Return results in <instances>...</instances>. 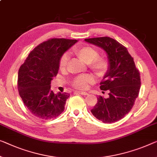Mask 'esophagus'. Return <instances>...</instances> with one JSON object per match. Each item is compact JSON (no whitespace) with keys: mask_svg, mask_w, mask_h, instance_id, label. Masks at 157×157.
Returning <instances> with one entry per match:
<instances>
[{"mask_svg":"<svg viewBox=\"0 0 157 157\" xmlns=\"http://www.w3.org/2000/svg\"><path fill=\"white\" fill-rule=\"evenodd\" d=\"M75 92L80 94H82V95H88L89 94L88 93L85 92H81V91H75Z\"/></svg>","mask_w":157,"mask_h":157,"instance_id":"1","label":"esophagus"}]
</instances>
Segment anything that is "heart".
<instances>
[{
  "instance_id": "1",
  "label": "heart",
  "mask_w": 157,
  "mask_h": 157,
  "mask_svg": "<svg viewBox=\"0 0 157 157\" xmlns=\"http://www.w3.org/2000/svg\"><path fill=\"white\" fill-rule=\"evenodd\" d=\"M74 53L79 59L88 64L89 67L97 74L102 76L106 73L109 67V62L104 57H99V52L91 46H79L74 48ZM69 60V56L67 53L63 55L59 60V67L60 70L66 68ZM94 82V78L92 75H81L76 77L72 82V85L79 90H86L90 84Z\"/></svg>"
}]
</instances>
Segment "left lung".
<instances>
[{
  "instance_id": "obj_1",
  "label": "left lung",
  "mask_w": 157,
  "mask_h": 157,
  "mask_svg": "<svg viewBox=\"0 0 157 157\" xmlns=\"http://www.w3.org/2000/svg\"><path fill=\"white\" fill-rule=\"evenodd\" d=\"M88 43L106 51L109 58L108 71L100 82V89L109 92V97L99 96L91 112L104 123L116 122L132 109L138 97L140 72L128 49L115 39L108 36L85 39Z\"/></svg>"
}]
</instances>
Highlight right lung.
Here are the masks:
<instances>
[{
    "label": "right lung",
    "mask_w": 157,
    "mask_h": 157,
    "mask_svg": "<svg viewBox=\"0 0 157 157\" xmlns=\"http://www.w3.org/2000/svg\"><path fill=\"white\" fill-rule=\"evenodd\" d=\"M77 41L63 38L44 41L29 53L19 69V94L30 113L37 118L53 119L64 111L70 94L53 93L51 81L58 73L61 56Z\"/></svg>",
    "instance_id": "obj_1"
}]
</instances>
